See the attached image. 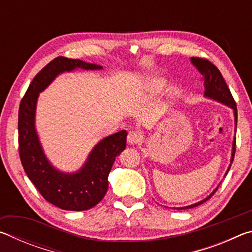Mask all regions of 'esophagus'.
Returning a JSON list of instances; mask_svg holds the SVG:
<instances>
[{"label":"esophagus","instance_id":"34e87169","mask_svg":"<svg viewBox=\"0 0 252 252\" xmlns=\"http://www.w3.org/2000/svg\"><path fill=\"white\" fill-rule=\"evenodd\" d=\"M141 140V134L136 131H130L129 134H127V142L130 144H136L140 142Z\"/></svg>","mask_w":252,"mask_h":252}]
</instances>
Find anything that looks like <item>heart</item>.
<instances>
[{
  "instance_id": "obj_1",
  "label": "heart",
  "mask_w": 252,
  "mask_h": 252,
  "mask_svg": "<svg viewBox=\"0 0 252 252\" xmlns=\"http://www.w3.org/2000/svg\"><path fill=\"white\" fill-rule=\"evenodd\" d=\"M170 87V83L167 79L162 78V76H153L149 79L147 83L144 84V89L148 95L150 96H158L163 94Z\"/></svg>"
}]
</instances>
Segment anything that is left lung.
I'll return each mask as SVG.
<instances>
[{
  "label": "left lung",
  "instance_id": "1",
  "mask_svg": "<svg viewBox=\"0 0 252 252\" xmlns=\"http://www.w3.org/2000/svg\"><path fill=\"white\" fill-rule=\"evenodd\" d=\"M191 63L197 67L198 71L202 74L203 78V87H204V96L209 97V99L216 100L220 102V103H223L225 105H228L229 108H231L233 110V114H234V125H236V127H234V131H237V105H236V101H234L233 96L230 92L229 88L225 81L223 79L222 74L220 73V71L218 70L215 64L209 61L207 59H201V58H191ZM234 153H236V136L233 138V142H232V152H231V160H230V165L225 172V176L229 172L230 167H231V163L233 162V158H234ZM218 190V187L213 190V192L208 195L206 199L201 200L194 204H191V206H187V207H182V208H177L179 210H182V209H191L199 206L203 202H206L207 200L210 199L213 193Z\"/></svg>",
  "mask_w": 252,
  "mask_h": 252
}]
</instances>
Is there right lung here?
<instances>
[{
	"mask_svg": "<svg viewBox=\"0 0 252 252\" xmlns=\"http://www.w3.org/2000/svg\"><path fill=\"white\" fill-rule=\"evenodd\" d=\"M75 69L101 70L102 66L58 57L34 76L19 108V153L25 173L46 201L63 210L83 211L104 198L109 173L116 158L126 149L127 132L122 130L102 139L79 171L62 172L50 163L35 130L37 97L59 74Z\"/></svg>",
	"mask_w": 252,
	"mask_h": 252,
	"instance_id": "add662e5",
	"label": "right lung"
}]
</instances>
